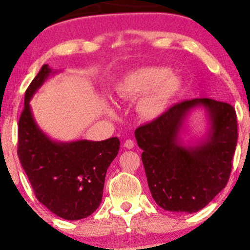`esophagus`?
Segmentation results:
<instances>
[{"instance_id":"esophagus-1","label":"esophagus","mask_w":250,"mask_h":250,"mask_svg":"<svg viewBox=\"0 0 250 250\" xmlns=\"http://www.w3.org/2000/svg\"><path fill=\"white\" fill-rule=\"evenodd\" d=\"M124 146H125V148H127V149H132L133 146H134V142H133L132 140H126L125 143H124Z\"/></svg>"}]
</instances>
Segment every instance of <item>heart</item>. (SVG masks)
<instances>
[{
  "instance_id": "heart-1",
  "label": "heart",
  "mask_w": 250,
  "mask_h": 250,
  "mask_svg": "<svg viewBox=\"0 0 250 250\" xmlns=\"http://www.w3.org/2000/svg\"><path fill=\"white\" fill-rule=\"evenodd\" d=\"M183 82L162 66H148L129 70L117 82L118 99L133 101L140 98L136 110L143 118L157 119L166 114L179 97Z\"/></svg>"
}]
</instances>
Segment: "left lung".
Masks as SVG:
<instances>
[{"mask_svg": "<svg viewBox=\"0 0 250 250\" xmlns=\"http://www.w3.org/2000/svg\"><path fill=\"white\" fill-rule=\"evenodd\" d=\"M205 111L208 129L196 143L185 141L190 112ZM153 200L165 210L192 214L227 186L238 140L235 110L227 102L192 99L176 104L162 117L135 129Z\"/></svg>", "mask_w": 250, "mask_h": 250, "instance_id": "obj_1", "label": "left lung"}]
</instances>
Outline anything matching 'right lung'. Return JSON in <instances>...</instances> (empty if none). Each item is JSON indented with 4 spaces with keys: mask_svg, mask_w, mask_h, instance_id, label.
Returning a JSON list of instances; mask_svg holds the SVG:
<instances>
[{
    "mask_svg": "<svg viewBox=\"0 0 250 250\" xmlns=\"http://www.w3.org/2000/svg\"><path fill=\"white\" fill-rule=\"evenodd\" d=\"M56 73L43 64L26 90L18 124V157L40 203L57 216L77 221L90 216L101 204L105 173L118 155L121 141L62 142L40 128L29 101Z\"/></svg>",
    "mask_w": 250,
    "mask_h": 250,
    "instance_id": "right-lung-1",
    "label": "right lung"
}]
</instances>
